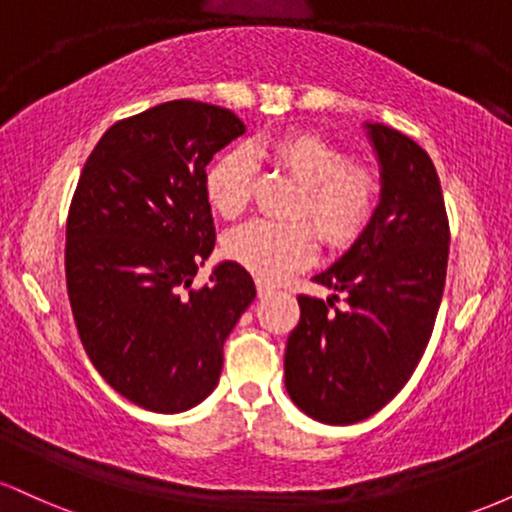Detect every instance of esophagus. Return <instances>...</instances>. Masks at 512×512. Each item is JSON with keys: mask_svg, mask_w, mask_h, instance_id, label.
I'll return each instance as SVG.
<instances>
[{"mask_svg": "<svg viewBox=\"0 0 512 512\" xmlns=\"http://www.w3.org/2000/svg\"><path fill=\"white\" fill-rule=\"evenodd\" d=\"M276 289L272 284H267V281H257V296L260 298H267V296H272Z\"/></svg>", "mask_w": 512, "mask_h": 512, "instance_id": "esophagus-1", "label": "esophagus"}]
</instances>
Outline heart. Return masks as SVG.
<instances>
[{
	"mask_svg": "<svg viewBox=\"0 0 512 512\" xmlns=\"http://www.w3.org/2000/svg\"><path fill=\"white\" fill-rule=\"evenodd\" d=\"M252 151L301 185L291 216L313 222L327 248L346 250L366 233L378 207V182L368 168L354 166L344 151L310 132H289ZM250 192V151L233 149L216 158L207 173L211 209L223 219H236L248 209ZM309 224L252 221L228 233L223 250L260 279L279 281L315 257L316 230Z\"/></svg>",
	"mask_w": 512,
	"mask_h": 512,
	"instance_id": "obj_1",
	"label": "heart"
}]
</instances>
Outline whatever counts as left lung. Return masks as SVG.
Masks as SVG:
<instances>
[{
	"mask_svg": "<svg viewBox=\"0 0 512 512\" xmlns=\"http://www.w3.org/2000/svg\"><path fill=\"white\" fill-rule=\"evenodd\" d=\"M383 192L373 221L317 284L342 292L298 296L301 320L286 342L284 378L296 407L315 421L356 424L407 385L440 308L450 223L431 156L407 134L366 125Z\"/></svg>",
	"mask_w": 512,
	"mask_h": 512,
	"instance_id": "1",
	"label": "left lung"
}]
</instances>
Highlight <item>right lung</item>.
I'll use <instances>...</instances> for the list:
<instances>
[{"mask_svg": "<svg viewBox=\"0 0 512 512\" xmlns=\"http://www.w3.org/2000/svg\"><path fill=\"white\" fill-rule=\"evenodd\" d=\"M243 132L231 110L199 101L125 117L86 158L69 204L64 269L81 344L105 383L158 414L214 392L223 342L255 301L238 262L192 289L216 243L207 163Z\"/></svg>", "mask_w": 512, "mask_h": 512, "instance_id": "add662e5", "label": "right lung"}]
</instances>
